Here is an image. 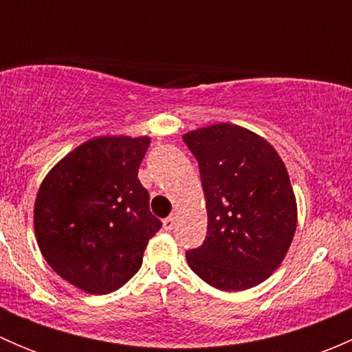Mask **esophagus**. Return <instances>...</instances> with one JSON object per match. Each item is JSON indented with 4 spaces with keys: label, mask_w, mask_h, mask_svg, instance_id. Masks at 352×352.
I'll use <instances>...</instances> for the list:
<instances>
[{
    "label": "esophagus",
    "mask_w": 352,
    "mask_h": 352,
    "mask_svg": "<svg viewBox=\"0 0 352 352\" xmlns=\"http://www.w3.org/2000/svg\"><path fill=\"white\" fill-rule=\"evenodd\" d=\"M175 221H177V214H170L168 218L163 219V228H165L166 232H170V230H173V226H175Z\"/></svg>",
    "instance_id": "34e87169"
}]
</instances>
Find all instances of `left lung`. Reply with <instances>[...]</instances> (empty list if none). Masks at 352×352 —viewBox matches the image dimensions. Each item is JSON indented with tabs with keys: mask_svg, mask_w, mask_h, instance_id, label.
Here are the masks:
<instances>
[{
	"mask_svg": "<svg viewBox=\"0 0 352 352\" xmlns=\"http://www.w3.org/2000/svg\"><path fill=\"white\" fill-rule=\"evenodd\" d=\"M196 156L208 233L186 254L209 286L243 291L285 261L296 232V197L281 156L258 134L221 122L184 134Z\"/></svg>",
	"mask_w": 352,
	"mask_h": 352,
	"instance_id": "1",
	"label": "left lung"
}]
</instances>
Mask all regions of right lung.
<instances>
[{
  "mask_svg": "<svg viewBox=\"0 0 352 352\" xmlns=\"http://www.w3.org/2000/svg\"><path fill=\"white\" fill-rule=\"evenodd\" d=\"M150 138L98 136L45 175L34 208L38 248L67 283L90 294L126 285L162 228L138 168Z\"/></svg>",
  "mask_w": 352,
  "mask_h": 352,
  "instance_id": "add662e5",
  "label": "right lung"
}]
</instances>
